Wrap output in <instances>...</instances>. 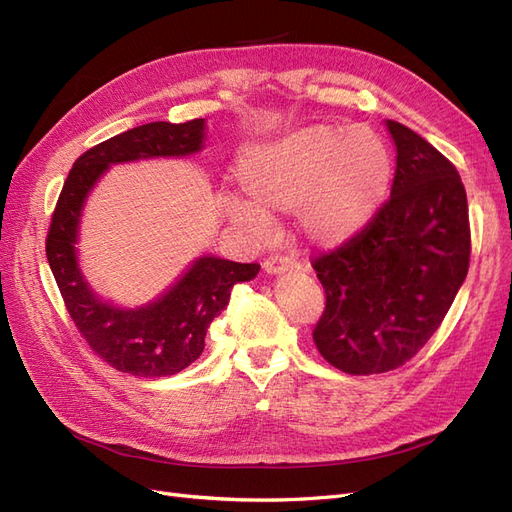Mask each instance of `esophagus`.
<instances>
[{
	"instance_id": "esophagus-1",
	"label": "esophagus",
	"mask_w": 512,
	"mask_h": 512,
	"mask_svg": "<svg viewBox=\"0 0 512 512\" xmlns=\"http://www.w3.org/2000/svg\"><path fill=\"white\" fill-rule=\"evenodd\" d=\"M288 267H290V260L288 258H280V256H271V258L265 260V265H262V269H265V273H269V275H280Z\"/></svg>"
}]
</instances>
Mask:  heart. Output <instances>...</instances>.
<instances>
[{
  "label": "heart",
  "instance_id": "b5f03b06",
  "mask_svg": "<svg viewBox=\"0 0 512 512\" xmlns=\"http://www.w3.org/2000/svg\"><path fill=\"white\" fill-rule=\"evenodd\" d=\"M239 183L250 200H230L226 220L267 237L271 213L297 211L299 235L335 250L374 222L393 181V156L367 126L316 123L247 149Z\"/></svg>",
  "mask_w": 512,
  "mask_h": 512
}]
</instances>
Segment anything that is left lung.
I'll return each instance as SVG.
<instances>
[{
  "instance_id": "8db88e82",
  "label": "left lung",
  "mask_w": 512,
  "mask_h": 512,
  "mask_svg": "<svg viewBox=\"0 0 512 512\" xmlns=\"http://www.w3.org/2000/svg\"><path fill=\"white\" fill-rule=\"evenodd\" d=\"M386 130L397 151L391 198L359 237L312 262L327 294L314 342L350 376L410 361L470 265L468 198L455 166L401 123L389 119Z\"/></svg>"
}]
</instances>
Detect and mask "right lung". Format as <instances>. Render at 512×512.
Returning a JSON list of instances; mask_svg holds the SVG:
<instances>
[{
	"label": "right lung",
	"mask_w": 512,
	"mask_h": 512,
	"mask_svg": "<svg viewBox=\"0 0 512 512\" xmlns=\"http://www.w3.org/2000/svg\"><path fill=\"white\" fill-rule=\"evenodd\" d=\"M205 138V119L153 121L121 132L85 151L59 194L46 237V258L76 329L91 350L123 374L162 378L194 363L203 354L209 324L230 301L232 286L254 280L260 271L256 262L241 265L203 254L156 299L136 307L102 299L81 271L83 209L108 168L153 158H188L203 151Z\"/></svg>",
	"instance_id": "1"
}]
</instances>
